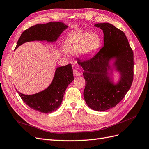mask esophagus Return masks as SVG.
I'll return each mask as SVG.
<instances>
[{
    "instance_id": "obj_1",
    "label": "esophagus",
    "mask_w": 149,
    "mask_h": 149,
    "mask_svg": "<svg viewBox=\"0 0 149 149\" xmlns=\"http://www.w3.org/2000/svg\"><path fill=\"white\" fill-rule=\"evenodd\" d=\"M73 74L76 76H81V73H79V71H78L76 70H73Z\"/></svg>"
}]
</instances>
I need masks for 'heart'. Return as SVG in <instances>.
<instances>
[{"mask_svg":"<svg viewBox=\"0 0 149 149\" xmlns=\"http://www.w3.org/2000/svg\"><path fill=\"white\" fill-rule=\"evenodd\" d=\"M101 43V38L96 33L79 31L69 35L64 48L68 53L80 52L82 55L86 56L95 52L100 47Z\"/></svg>","mask_w":149,"mask_h":149,"instance_id":"1","label":"heart"}]
</instances>
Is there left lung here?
Returning a JSON list of instances; mask_svg holds the SVG:
<instances>
[{
	"label": "left lung",
	"mask_w": 149,
	"mask_h": 149,
	"mask_svg": "<svg viewBox=\"0 0 149 149\" xmlns=\"http://www.w3.org/2000/svg\"><path fill=\"white\" fill-rule=\"evenodd\" d=\"M94 26L103 31L104 47L92 58L78 64L84 70L83 95L87 105L94 111H104L115 107L130 88L134 54L123 31L109 23ZM114 70L120 74L117 83L112 78Z\"/></svg>",
	"instance_id": "8db88e82"
}]
</instances>
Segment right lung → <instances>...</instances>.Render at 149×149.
Masks as SVG:
<instances>
[{"label":"right lung","instance_id":"right-lung-1","mask_svg":"<svg viewBox=\"0 0 149 149\" xmlns=\"http://www.w3.org/2000/svg\"><path fill=\"white\" fill-rule=\"evenodd\" d=\"M68 26L63 22H49L31 26L22 33L15 49L26 42L47 41L55 42ZM74 80L71 64L60 66L55 70L51 84L43 91L34 94H24L18 91L21 99L30 108L42 113H51L59 108L68 86Z\"/></svg>","mask_w":149,"mask_h":149}]
</instances>
